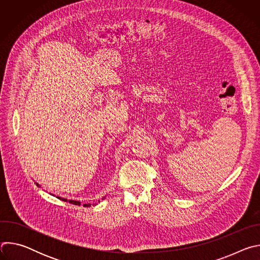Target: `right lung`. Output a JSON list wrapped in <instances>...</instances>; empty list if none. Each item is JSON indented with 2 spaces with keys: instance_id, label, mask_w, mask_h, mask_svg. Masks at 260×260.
Here are the masks:
<instances>
[{
  "instance_id": "1",
  "label": "right lung",
  "mask_w": 260,
  "mask_h": 260,
  "mask_svg": "<svg viewBox=\"0 0 260 260\" xmlns=\"http://www.w3.org/2000/svg\"><path fill=\"white\" fill-rule=\"evenodd\" d=\"M59 200H61V201H63V202H68L67 200H64V199H61V198H58ZM69 203L70 204H73V205H76V206H80V202H76V201H69ZM90 205H88V204H85L84 205V207H89Z\"/></svg>"
}]
</instances>
